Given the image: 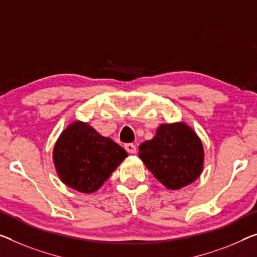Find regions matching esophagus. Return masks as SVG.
I'll return each mask as SVG.
<instances>
[{
  "label": "esophagus",
  "instance_id": "esophagus-1",
  "mask_svg": "<svg viewBox=\"0 0 257 257\" xmlns=\"http://www.w3.org/2000/svg\"><path fill=\"white\" fill-rule=\"evenodd\" d=\"M124 147L126 149V152L130 153V154H136L137 153V147H136V145H134V144H126Z\"/></svg>",
  "mask_w": 257,
  "mask_h": 257
}]
</instances>
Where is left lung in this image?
Masks as SVG:
<instances>
[{"label": "left lung", "instance_id": "obj_1", "mask_svg": "<svg viewBox=\"0 0 257 257\" xmlns=\"http://www.w3.org/2000/svg\"><path fill=\"white\" fill-rule=\"evenodd\" d=\"M139 157L165 187L179 189L202 172L203 147L187 125L163 124L152 140L139 146Z\"/></svg>", "mask_w": 257, "mask_h": 257}]
</instances>
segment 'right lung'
Here are the masks:
<instances>
[{"label": "right lung", "instance_id": "add662e5", "mask_svg": "<svg viewBox=\"0 0 257 257\" xmlns=\"http://www.w3.org/2000/svg\"><path fill=\"white\" fill-rule=\"evenodd\" d=\"M125 157V149L82 121L69 125L54 148L61 180L82 193L100 188Z\"/></svg>", "mask_w": 257, "mask_h": 257}]
</instances>
